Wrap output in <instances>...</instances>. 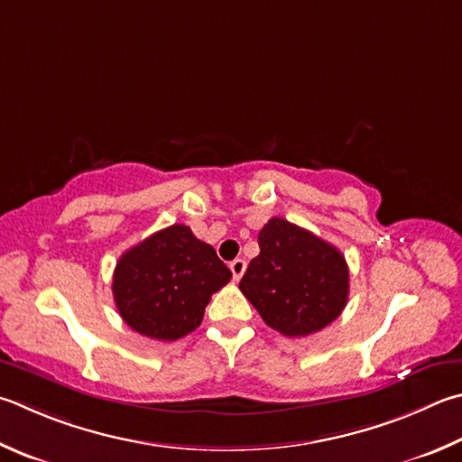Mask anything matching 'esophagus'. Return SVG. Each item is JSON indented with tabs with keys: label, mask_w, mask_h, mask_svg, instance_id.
<instances>
[{
	"label": "esophagus",
	"mask_w": 462,
	"mask_h": 462,
	"mask_svg": "<svg viewBox=\"0 0 462 462\" xmlns=\"http://www.w3.org/2000/svg\"><path fill=\"white\" fill-rule=\"evenodd\" d=\"M230 271H232L234 281H240L242 274H245V271H246V260H245V258L232 260V263H230Z\"/></svg>",
	"instance_id": "esophagus-1"
}]
</instances>
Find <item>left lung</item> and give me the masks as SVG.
Returning a JSON list of instances; mask_svg holds the SVG:
<instances>
[{
  "instance_id": "8db88e82",
  "label": "left lung",
  "mask_w": 462,
  "mask_h": 462,
  "mask_svg": "<svg viewBox=\"0 0 462 462\" xmlns=\"http://www.w3.org/2000/svg\"><path fill=\"white\" fill-rule=\"evenodd\" d=\"M240 291L273 329L305 337L333 323L347 305L349 268L337 248L313 232L271 217L258 232Z\"/></svg>"
}]
</instances>
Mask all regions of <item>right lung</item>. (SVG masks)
<instances>
[{
	"label": "right lung",
	"instance_id": "1",
	"mask_svg": "<svg viewBox=\"0 0 462 462\" xmlns=\"http://www.w3.org/2000/svg\"><path fill=\"white\" fill-rule=\"evenodd\" d=\"M232 279L216 250L173 224L129 248L115 266L113 297L133 331L175 341L198 329L206 305Z\"/></svg>",
	"mask_w": 462,
	"mask_h": 462
}]
</instances>
